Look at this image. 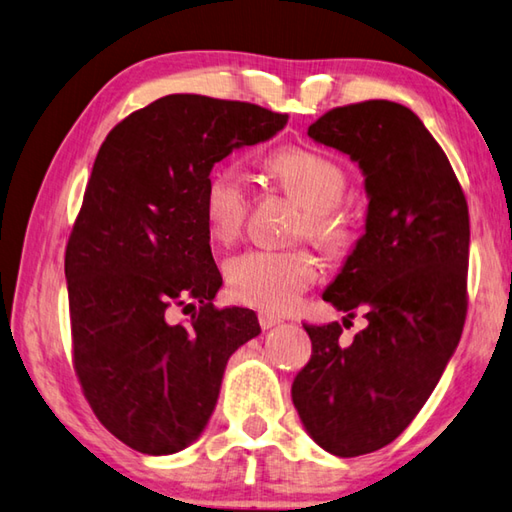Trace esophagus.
Listing matches in <instances>:
<instances>
[{
	"label": "esophagus",
	"mask_w": 512,
	"mask_h": 512,
	"mask_svg": "<svg viewBox=\"0 0 512 512\" xmlns=\"http://www.w3.org/2000/svg\"><path fill=\"white\" fill-rule=\"evenodd\" d=\"M259 324H262L264 331H268V329L277 327V324H282V318H277V315L268 313V311H262V313H259Z\"/></svg>",
	"instance_id": "34e87169"
}]
</instances>
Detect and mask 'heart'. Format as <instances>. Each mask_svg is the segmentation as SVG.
<instances>
[{"mask_svg":"<svg viewBox=\"0 0 512 512\" xmlns=\"http://www.w3.org/2000/svg\"><path fill=\"white\" fill-rule=\"evenodd\" d=\"M268 170L288 197L304 208L302 235L333 253L349 244L347 219L336 212L345 194V174L336 163L291 147L273 154ZM246 208L248 194L237 167H217L203 190V221L210 237L221 244L235 239L244 226ZM318 273V262L306 250H248L228 259L226 284L235 302L280 313L300 300Z\"/></svg>","mask_w":512,"mask_h":512,"instance_id":"heart-1","label":"heart"}]
</instances>
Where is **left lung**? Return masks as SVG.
Here are the masks:
<instances>
[{
    "instance_id": "obj_1",
    "label": "left lung",
    "mask_w": 512,
    "mask_h": 512,
    "mask_svg": "<svg viewBox=\"0 0 512 512\" xmlns=\"http://www.w3.org/2000/svg\"><path fill=\"white\" fill-rule=\"evenodd\" d=\"M309 138L365 176V230L322 297L367 327L342 345L338 322L313 327L293 405L336 457L380 450L421 412L466 322L468 203L448 156L412 109L367 100L331 109Z\"/></svg>"
}]
</instances>
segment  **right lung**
<instances>
[{
	"label": "right lung",
	"instance_id": "1",
	"mask_svg": "<svg viewBox=\"0 0 512 512\" xmlns=\"http://www.w3.org/2000/svg\"><path fill=\"white\" fill-rule=\"evenodd\" d=\"M286 114L237 100L172 94L111 129L73 226V362L91 410L143 454H174L215 412L228 358L257 338V315L212 306L221 288L203 221L215 163L282 132ZM194 299L188 325L166 320ZM190 306V304H188Z\"/></svg>",
	"mask_w": 512,
	"mask_h": 512
}]
</instances>
